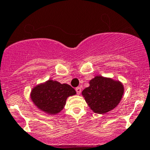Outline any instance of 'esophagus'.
<instances>
[{
    "label": "esophagus",
    "instance_id": "1",
    "mask_svg": "<svg viewBox=\"0 0 150 150\" xmlns=\"http://www.w3.org/2000/svg\"><path fill=\"white\" fill-rule=\"evenodd\" d=\"M75 91H76L77 92V94H81V87H77L76 88H75Z\"/></svg>",
    "mask_w": 150,
    "mask_h": 150
}]
</instances>
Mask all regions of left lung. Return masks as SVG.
Masks as SVG:
<instances>
[{"mask_svg":"<svg viewBox=\"0 0 150 150\" xmlns=\"http://www.w3.org/2000/svg\"><path fill=\"white\" fill-rule=\"evenodd\" d=\"M89 83L90 86L82 91V95L95 113L104 114L120 103L124 92L123 86L120 81L96 76Z\"/></svg>","mask_w":150,"mask_h":150,"instance_id":"1","label":"left lung"}]
</instances>
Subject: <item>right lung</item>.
<instances>
[{
	"mask_svg": "<svg viewBox=\"0 0 150 150\" xmlns=\"http://www.w3.org/2000/svg\"><path fill=\"white\" fill-rule=\"evenodd\" d=\"M75 94L76 91L69 85L49 80L34 87L31 91V99L40 110L55 115L64 108L67 97Z\"/></svg>",
	"mask_w": 150,
	"mask_h": 150,
	"instance_id": "1",
	"label": "right lung"
}]
</instances>
